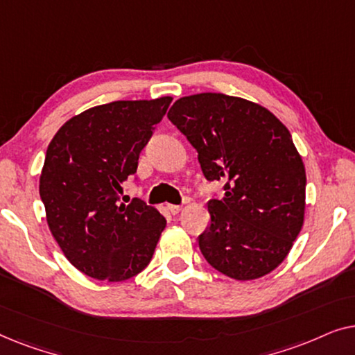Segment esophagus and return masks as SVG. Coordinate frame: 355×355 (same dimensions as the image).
I'll use <instances>...</instances> for the list:
<instances>
[{
  "instance_id": "34e87169",
  "label": "esophagus",
  "mask_w": 355,
  "mask_h": 355,
  "mask_svg": "<svg viewBox=\"0 0 355 355\" xmlns=\"http://www.w3.org/2000/svg\"><path fill=\"white\" fill-rule=\"evenodd\" d=\"M168 210L171 211V215H179L182 211V207L179 205H168Z\"/></svg>"
}]
</instances>
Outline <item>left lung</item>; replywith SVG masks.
<instances>
[{"label":"left lung","mask_w":355,"mask_h":355,"mask_svg":"<svg viewBox=\"0 0 355 355\" xmlns=\"http://www.w3.org/2000/svg\"><path fill=\"white\" fill-rule=\"evenodd\" d=\"M168 118L197 150L208 181L226 182L198 237L205 260L237 281L271 273L305 215V166L288 128L259 103L210 92L179 98Z\"/></svg>","instance_id":"obj_1"}]
</instances>
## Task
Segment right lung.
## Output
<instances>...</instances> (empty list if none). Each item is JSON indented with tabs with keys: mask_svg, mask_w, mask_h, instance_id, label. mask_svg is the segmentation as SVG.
Listing matches in <instances>:
<instances>
[{
	"mask_svg": "<svg viewBox=\"0 0 355 355\" xmlns=\"http://www.w3.org/2000/svg\"><path fill=\"white\" fill-rule=\"evenodd\" d=\"M171 101L94 106L66 121L48 145L40 174L48 227L66 259L90 278L119 283L152 260L166 220L139 198L124 205L119 197Z\"/></svg>",
	"mask_w": 355,
	"mask_h": 355,
	"instance_id": "1",
	"label": "right lung"
}]
</instances>
